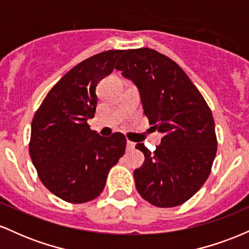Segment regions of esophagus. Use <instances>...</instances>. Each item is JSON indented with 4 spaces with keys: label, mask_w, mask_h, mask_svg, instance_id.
Segmentation results:
<instances>
[{
    "label": "esophagus",
    "mask_w": 249,
    "mask_h": 249,
    "mask_svg": "<svg viewBox=\"0 0 249 249\" xmlns=\"http://www.w3.org/2000/svg\"><path fill=\"white\" fill-rule=\"evenodd\" d=\"M133 148H134V142H130V141H127V144H126V150H127V151H131V150H133Z\"/></svg>",
    "instance_id": "34e87169"
}]
</instances>
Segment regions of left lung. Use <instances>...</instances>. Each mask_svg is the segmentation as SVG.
<instances>
[{
	"label": "left lung",
	"mask_w": 249,
	"mask_h": 249,
	"mask_svg": "<svg viewBox=\"0 0 249 249\" xmlns=\"http://www.w3.org/2000/svg\"><path fill=\"white\" fill-rule=\"evenodd\" d=\"M116 69L138 87L148 123L162 133L153 152L136 145L145 156L133 173L137 191L153 206L182 205L212 171L218 148L212 111L185 71L158 51L124 50Z\"/></svg>",
	"instance_id": "obj_1"
}]
</instances>
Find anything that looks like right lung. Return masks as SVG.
Masks as SVG:
<instances>
[{
    "label": "right lung",
    "instance_id": "right-lung-1",
    "mask_svg": "<svg viewBox=\"0 0 249 249\" xmlns=\"http://www.w3.org/2000/svg\"><path fill=\"white\" fill-rule=\"evenodd\" d=\"M123 51H104L73 67L48 92L33 118L29 153L37 176L51 193L70 204L96 199L125 153L124 134L104 138L88 124L96 113L97 85Z\"/></svg>",
    "mask_w": 249,
    "mask_h": 249
}]
</instances>
